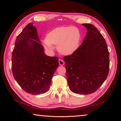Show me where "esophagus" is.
<instances>
[{
    "instance_id": "34e87169",
    "label": "esophagus",
    "mask_w": 121,
    "mask_h": 121,
    "mask_svg": "<svg viewBox=\"0 0 121 121\" xmlns=\"http://www.w3.org/2000/svg\"><path fill=\"white\" fill-rule=\"evenodd\" d=\"M59 63L60 65H63L65 64V62L62 60H61V59H59Z\"/></svg>"
}]
</instances>
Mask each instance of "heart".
Instances as JSON below:
<instances>
[{"label":"heart","mask_w":121,"mask_h":121,"mask_svg":"<svg viewBox=\"0 0 121 121\" xmlns=\"http://www.w3.org/2000/svg\"><path fill=\"white\" fill-rule=\"evenodd\" d=\"M81 38L80 31L71 26H59L53 29L47 35V37L42 39L45 48L53 50L57 45L59 52L65 56H70L77 50Z\"/></svg>","instance_id":"1"}]
</instances>
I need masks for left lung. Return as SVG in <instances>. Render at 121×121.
Masks as SVG:
<instances>
[{
    "label": "left lung",
    "instance_id": "1",
    "mask_svg": "<svg viewBox=\"0 0 121 121\" xmlns=\"http://www.w3.org/2000/svg\"><path fill=\"white\" fill-rule=\"evenodd\" d=\"M82 25L87 31L83 43L63 60L71 91L86 95L95 92L107 78L109 54L105 38L97 28L91 24Z\"/></svg>",
    "mask_w": 121,
    "mask_h": 121
}]
</instances>
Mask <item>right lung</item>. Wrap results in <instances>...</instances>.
<instances>
[{
  "label": "right lung",
  "instance_id": "obj_1",
  "mask_svg": "<svg viewBox=\"0 0 121 121\" xmlns=\"http://www.w3.org/2000/svg\"><path fill=\"white\" fill-rule=\"evenodd\" d=\"M58 65V57L44 53L33 23L27 24L17 36L12 52V69L16 82L31 95L46 93Z\"/></svg>",
  "mask_w": 121,
  "mask_h": 121
}]
</instances>
